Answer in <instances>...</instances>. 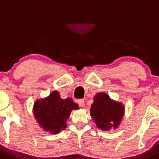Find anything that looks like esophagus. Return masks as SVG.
Returning <instances> with one entry per match:
<instances>
[{"instance_id":"obj_1","label":"esophagus","mask_w":159,"mask_h":159,"mask_svg":"<svg viewBox=\"0 0 159 159\" xmlns=\"http://www.w3.org/2000/svg\"><path fill=\"white\" fill-rule=\"evenodd\" d=\"M78 104L81 107H84V105H85V102H84V99H80L78 101Z\"/></svg>"}]
</instances>
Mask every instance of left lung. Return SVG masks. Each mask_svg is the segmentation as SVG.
Returning <instances> with one entry per match:
<instances>
[{"instance_id": "8db88e82", "label": "left lung", "mask_w": 159, "mask_h": 159, "mask_svg": "<svg viewBox=\"0 0 159 159\" xmlns=\"http://www.w3.org/2000/svg\"><path fill=\"white\" fill-rule=\"evenodd\" d=\"M90 111L96 127L102 130L117 128L124 115L123 103L114 101L103 92L95 95Z\"/></svg>"}]
</instances>
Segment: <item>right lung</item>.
<instances>
[{"instance_id": "add662e5", "label": "right lung", "mask_w": 159, "mask_h": 159, "mask_svg": "<svg viewBox=\"0 0 159 159\" xmlns=\"http://www.w3.org/2000/svg\"><path fill=\"white\" fill-rule=\"evenodd\" d=\"M79 106L71 98L63 99L57 91L52 92L44 99H37L33 106L36 121L45 131L57 134L67 127V119L72 110Z\"/></svg>"}]
</instances>
